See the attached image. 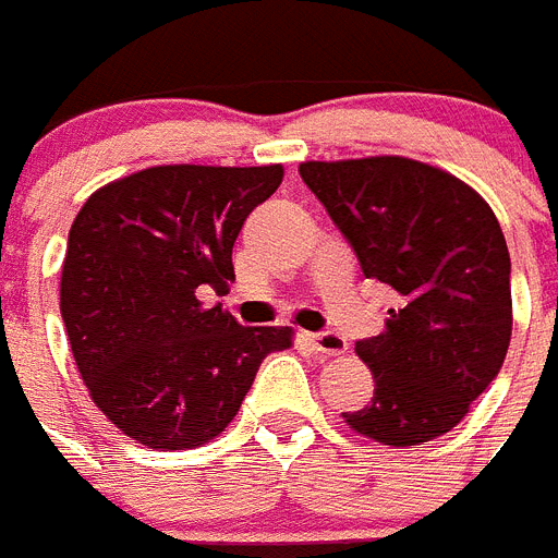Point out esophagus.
<instances>
[{
  "instance_id": "esophagus-1",
  "label": "esophagus",
  "mask_w": 558,
  "mask_h": 558,
  "mask_svg": "<svg viewBox=\"0 0 558 558\" xmlns=\"http://www.w3.org/2000/svg\"><path fill=\"white\" fill-rule=\"evenodd\" d=\"M306 343L317 351V354H326V357H337L349 349L345 337H340L337 331H317V335H306Z\"/></svg>"
}]
</instances>
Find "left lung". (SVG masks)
Here are the masks:
<instances>
[{"mask_svg": "<svg viewBox=\"0 0 558 558\" xmlns=\"http://www.w3.org/2000/svg\"><path fill=\"white\" fill-rule=\"evenodd\" d=\"M301 178L357 255L395 292L386 329L357 340L374 374L345 423L383 446H423L460 423L508 354L510 255L480 192L402 156L306 161Z\"/></svg>", "mask_w": 558, "mask_h": 558, "instance_id": "left-lung-1", "label": "left lung"}]
</instances>
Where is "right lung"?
<instances>
[{"mask_svg": "<svg viewBox=\"0 0 558 558\" xmlns=\"http://www.w3.org/2000/svg\"><path fill=\"white\" fill-rule=\"evenodd\" d=\"M283 167H149L101 186L70 227L62 320L78 374L116 428L147 448L204 446L232 423L289 326H241L204 294L235 280L243 221Z\"/></svg>", "mask_w": 558, "mask_h": 558, "instance_id": "1", "label": "right lung"}]
</instances>
